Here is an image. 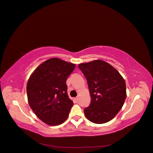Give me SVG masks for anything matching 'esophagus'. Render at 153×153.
Segmentation results:
<instances>
[{
  "mask_svg": "<svg viewBox=\"0 0 153 153\" xmlns=\"http://www.w3.org/2000/svg\"><path fill=\"white\" fill-rule=\"evenodd\" d=\"M74 101H75L76 102H77L78 101H79V98H78V97L74 98Z\"/></svg>",
  "mask_w": 153,
  "mask_h": 153,
  "instance_id": "obj_1",
  "label": "esophagus"
}]
</instances>
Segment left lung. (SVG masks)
Wrapping results in <instances>:
<instances>
[{"label": "left lung", "instance_id": "8db88e82", "mask_svg": "<svg viewBox=\"0 0 153 153\" xmlns=\"http://www.w3.org/2000/svg\"><path fill=\"white\" fill-rule=\"evenodd\" d=\"M79 68L88 82L91 102L84 110L92 123H107L116 116L126 100V85L120 73L102 60L80 63Z\"/></svg>", "mask_w": 153, "mask_h": 153}]
</instances>
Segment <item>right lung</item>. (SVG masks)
I'll use <instances>...</instances> for the list:
<instances>
[{"instance_id":"1","label":"right lung","mask_w":153,"mask_h":153,"mask_svg":"<svg viewBox=\"0 0 153 153\" xmlns=\"http://www.w3.org/2000/svg\"><path fill=\"white\" fill-rule=\"evenodd\" d=\"M75 64L51 58L39 65L27 83L30 108L43 122L58 126L66 121L73 102L67 94L66 81Z\"/></svg>"}]
</instances>
